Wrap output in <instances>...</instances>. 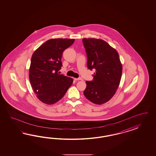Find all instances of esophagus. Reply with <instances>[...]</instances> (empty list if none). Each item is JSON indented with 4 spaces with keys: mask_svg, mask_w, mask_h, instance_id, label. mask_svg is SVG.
I'll return each instance as SVG.
<instances>
[{
    "mask_svg": "<svg viewBox=\"0 0 156 156\" xmlns=\"http://www.w3.org/2000/svg\"><path fill=\"white\" fill-rule=\"evenodd\" d=\"M74 80H82V78H74Z\"/></svg>",
    "mask_w": 156,
    "mask_h": 156,
    "instance_id": "34e87169",
    "label": "esophagus"
}]
</instances>
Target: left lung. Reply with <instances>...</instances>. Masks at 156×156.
Masks as SVG:
<instances>
[{"label":"left lung","instance_id":"1","mask_svg":"<svg viewBox=\"0 0 156 156\" xmlns=\"http://www.w3.org/2000/svg\"><path fill=\"white\" fill-rule=\"evenodd\" d=\"M82 42L87 67L95 70L93 80L86 82L83 94L94 104H105L115 94L121 79L122 66L118 52L102 39L84 38Z\"/></svg>","mask_w":156,"mask_h":156}]
</instances>
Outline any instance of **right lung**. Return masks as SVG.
<instances>
[{"label": "right lung", "instance_id": "obj_1", "mask_svg": "<svg viewBox=\"0 0 156 156\" xmlns=\"http://www.w3.org/2000/svg\"><path fill=\"white\" fill-rule=\"evenodd\" d=\"M75 39H52L44 43L34 52L29 69V79L38 99L52 105L65 95L73 79L59 74L61 58L65 50Z\"/></svg>", "mask_w": 156, "mask_h": 156}]
</instances>
